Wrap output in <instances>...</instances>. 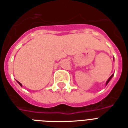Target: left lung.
I'll return each mask as SVG.
<instances>
[{
	"label": "left lung",
	"instance_id": "obj_1",
	"mask_svg": "<svg viewBox=\"0 0 128 128\" xmlns=\"http://www.w3.org/2000/svg\"><path fill=\"white\" fill-rule=\"evenodd\" d=\"M114 74H112V75L110 76V78H109L108 80V81H107V82H106V86H107V85H108V84L109 82H110V80H112V78H113V76H114Z\"/></svg>",
	"mask_w": 128,
	"mask_h": 128
}]
</instances>
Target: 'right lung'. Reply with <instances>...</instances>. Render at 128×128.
Returning <instances> with one entry per match:
<instances>
[{"label":"right lung","mask_w":128,"mask_h":128,"mask_svg":"<svg viewBox=\"0 0 128 128\" xmlns=\"http://www.w3.org/2000/svg\"><path fill=\"white\" fill-rule=\"evenodd\" d=\"M18 82V84H19L20 86H21V87H22V84H20V82Z\"/></svg>","instance_id":"add662e5"}]
</instances>
